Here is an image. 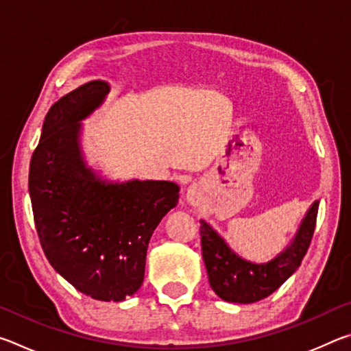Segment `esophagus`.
<instances>
[{"instance_id":"esophagus-1","label":"esophagus","mask_w":351,"mask_h":351,"mask_svg":"<svg viewBox=\"0 0 351 351\" xmlns=\"http://www.w3.org/2000/svg\"><path fill=\"white\" fill-rule=\"evenodd\" d=\"M187 201H189L190 204H193V206L198 204V201H199V190L195 187V186H192V187L187 190Z\"/></svg>"}]
</instances>
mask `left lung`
Instances as JSON below:
<instances>
[{"label": "left lung", "mask_w": 351, "mask_h": 351, "mask_svg": "<svg viewBox=\"0 0 351 351\" xmlns=\"http://www.w3.org/2000/svg\"><path fill=\"white\" fill-rule=\"evenodd\" d=\"M317 209L319 201H314L289 246L268 263H252L241 258L210 224L201 219V251L215 294L232 304H254L280 288L299 268L310 247Z\"/></svg>", "instance_id": "left-lung-1"}]
</instances>
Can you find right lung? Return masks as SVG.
Instances as JSON below:
<instances>
[{
	"mask_svg": "<svg viewBox=\"0 0 351 351\" xmlns=\"http://www.w3.org/2000/svg\"><path fill=\"white\" fill-rule=\"evenodd\" d=\"M110 86L93 80L51 106L29 169L34 221L46 258L80 293L121 302L144 282L147 247L159 221L178 204L170 181L108 182L80 150L82 121Z\"/></svg>",
	"mask_w": 351,
	"mask_h": 351,
	"instance_id": "add662e5",
	"label": "right lung"
}]
</instances>
